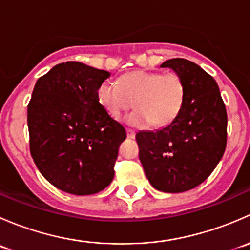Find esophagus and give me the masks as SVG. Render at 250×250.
Segmentation results:
<instances>
[{
    "mask_svg": "<svg viewBox=\"0 0 250 250\" xmlns=\"http://www.w3.org/2000/svg\"><path fill=\"white\" fill-rule=\"evenodd\" d=\"M127 137L129 138V139H134L135 138V132L133 129H129V128H127Z\"/></svg>",
    "mask_w": 250,
    "mask_h": 250,
    "instance_id": "obj_1",
    "label": "esophagus"
}]
</instances>
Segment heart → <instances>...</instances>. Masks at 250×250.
<instances>
[{"instance_id":"obj_1","label":"heart","mask_w":250,"mask_h":250,"mask_svg":"<svg viewBox=\"0 0 250 250\" xmlns=\"http://www.w3.org/2000/svg\"><path fill=\"white\" fill-rule=\"evenodd\" d=\"M185 95V82L180 75L145 70L121 75L117 83L104 81L97 90L100 105L113 118L120 117L134 104L137 110L125 117V122L139 128L152 123L156 127L172 123L183 109Z\"/></svg>"}]
</instances>
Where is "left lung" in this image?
I'll return each instance as SVG.
<instances>
[{"instance_id": "8db88e82", "label": "left lung", "mask_w": 250, "mask_h": 250, "mask_svg": "<svg viewBox=\"0 0 250 250\" xmlns=\"http://www.w3.org/2000/svg\"><path fill=\"white\" fill-rule=\"evenodd\" d=\"M170 67L185 82L183 109L172 123L135 135L139 158L151 185L178 193L202 184L220 162L228 140V113L218 83L190 60L174 58Z\"/></svg>"}]
</instances>
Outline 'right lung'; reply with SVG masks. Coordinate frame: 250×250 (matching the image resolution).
Instances as JSON below:
<instances>
[{
	"instance_id": "1",
	"label": "right lung",
	"mask_w": 250,
	"mask_h": 250,
	"mask_svg": "<svg viewBox=\"0 0 250 250\" xmlns=\"http://www.w3.org/2000/svg\"><path fill=\"white\" fill-rule=\"evenodd\" d=\"M110 72L78 62L55 65L35 84L27 105L30 152L59 190L93 195L110 185L125 129L100 105Z\"/></svg>"
}]
</instances>
